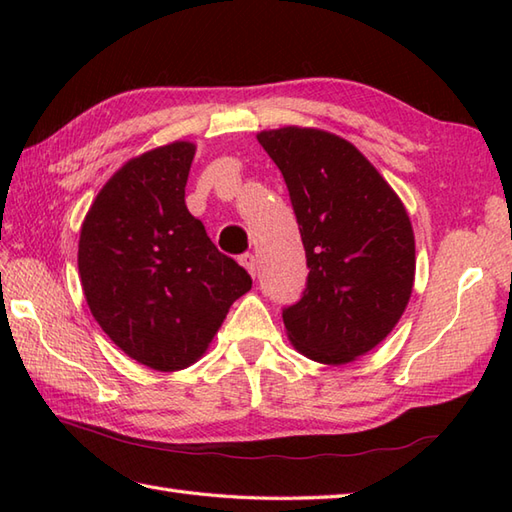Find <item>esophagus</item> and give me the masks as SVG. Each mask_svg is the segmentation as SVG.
Returning <instances> with one entry per match:
<instances>
[{"mask_svg":"<svg viewBox=\"0 0 512 512\" xmlns=\"http://www.w3.org/2000/svg\"><path fill=\"white\" fill-rule=\"evenodd\" d=\"M239 264H242L248 270V273L255 277V273H257V257L253 253H246V255L239 257Z\"/></svg>","mask_w":512,"mask_h":512,"instance_id":"esophagus-1","label":"esophagus"}]
</instances>
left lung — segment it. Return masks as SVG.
I'll list each match as a JSON object with an SVG mask.
<instances>
[{"instance_id": "1", "label": "left lung", "mask_w": 512, "mask_h": 512, "mask_svg": "<svg viewBox=\"0 0 512 512\" xmlns=\"http://www.w3.org/2000/svg\"><path fill=\"white\" fill-rule=\"evenodd\" d=\"M257 140L286 180L310 268L301 299L284 308L288 339L312 361L350 363L396 328L409 303V215L372 162L339 136L281 127Z\"/></svg>"}]
</instances>
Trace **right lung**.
Wrapping results in <instances>:
<instances>
[{"label":"right lung","instance_id":"obj_1","mask_svg":"<svg viewBox=\"0 0 512 512\" xmlns=\"http://www.w3.org/2000/svg\"><path fill=\"white\" fill-rule=\"evenodd\" d=\"M195 145L132 158L96 195L81 228L79 275L103 332L140 365L189 367L253 286L184 204Z\"/></svg>","mask_w":512,"mask_h":512}]
</instances>
